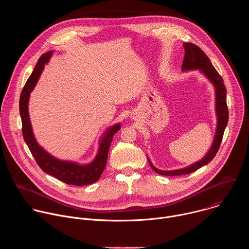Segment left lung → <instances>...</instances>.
Listing matches in <instances>:
<instances>
[{
    "label": "left lung",
    "mask_w": 249,
    "mask_h": 249,
    "mask_svg": "<svg viewBox=\"0 0 249 249\" xmlns=\"http://www.w3.org/2000/svg\"><path fill=\"white\" fill-rule=\"evenodd\" d=\"M185 54L183 63L181 66L182 71H190V70H200L201 73L208 78V80L214 85L216 91V113H217V129L215 133L213 144L207 153V155L200 160L199 161L180 169L175 170H160L158 169L149 160V163L151 167L161 175L168 176H176V175H183L189 174L200 167L208 164L217 155L219 148L221 146V142L224 136L225 129L229 120V110L227 106V89L224 85L223 78L219 75L217 70L212 65L208 56L195 44L192 43H184L183 44Z\"/></svg>",
    "instance_id": "1"
}]
</instances>
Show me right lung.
Masks as SVG:
<instances>
[{"instance_id": "obj_1", "label": "right lung", "mask_w": 249, "mask_h": 249, "mask_svg": "<svg viewBox=\"0 0 249 249\" xmlns=\"http://www.w3.org/2000/svg\"><path fill=\"white\" fill-rule=\"evenodd\" d=\"M52 54L53 51H48L39 58L32 74L28 78L20 93L19 113L22 124V136L33 158L45 173L56 177L57 179L63 181L66 184L76 186L89 185L99 179L101 173L105 168L106 162H107L108 150L111 145L113 136L117 131L120 130L121 126L120 124H115L105 131L99 142L98 152L94 160L89 164H79L73 161L58 160L48 154L42 147L38 145L34 138L30 124L28 114V100L30 92L34 89L35 85H36L45 64L49 62Z\"/></svg>"}]
</instances>
